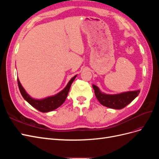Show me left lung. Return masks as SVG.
Segmentation results:
<instances>
[{
    "label": "left lung",
    "mask_w": 159,
    "mask_h": 159,
    "mask_svg": "<svg viewBox=\"0 0 159 159\" xmlns=\"http://www.w3.org/2000/svg\"><path fill=\"white\" fill-rule=\"evenodd\" d=\"M95 97L99 103L104 106L115 109H121L126 107L133 100L135 99L140 93V90L127 91L119 94L110 95L104 93L98 87L93 84Z\"/></svg>",
    "instance_id": "left-lung-1"
}]
</instances>
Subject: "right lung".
I'll list each match as a JSON object with an SVG mask.
<instances>
[{
    "label": "right lung",
    "mask_w": 159,
    "mask_h": 159,
    "mask_svg": "<svg viewBox=\"0 0 159 159\" xmlns=\"http://www.w3.org/2000/svg\"><path fill=\"white\" fill-rule=\"evenodd\" d=\"M76 76L77 75L73 77V78L70 80L68 84L66 86V88L63 90H61L60 92L57 93L55 95L50 96V97H48L42 99H36L32 98L30 96L26 93L25 89H24L18 78L17 79V81L19 89H20V91L23 98L25 99L28 103L30 104L32 107L36 108L38 111H40V112L46 113L57 109L64 103L67 96H68L71 85L73 83V81L76 78Z\"/></svg>",
    "instance_id": "right-lung-1"
}]
</instances>
